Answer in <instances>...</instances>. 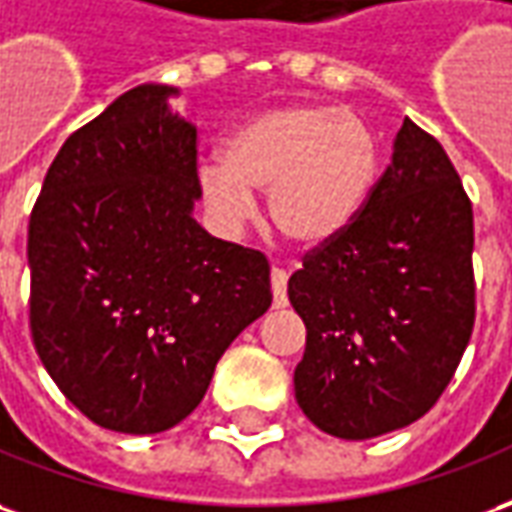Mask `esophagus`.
<instances>
[{"mask_svg": "<svg viewBox=\"0 0 512 512\" xmlns=\"http://www.w3.org/2000/svg\"><path fill=\"white\" fill-rule=\"evenodd\" d=\"M271 296H274V307L288 305V274L282 268H271Z\"/></svg>", "mask_w": 512, "mask_h": 512, "instance_id": "1", "label": "esophagus"}]
</instances>
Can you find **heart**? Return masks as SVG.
Here are the masks:
<instances>
[{
  "label": "heart",
  "mask_w": 512,
  "mask_h": 512,
  "mask_svg": "<svg viewBox=\"0 0 512 512\" xmlns=\"http://www.w3.org/2000/svg\"><path fill=\"white\" fill-rule=\"evenodd\" d=\"M380 177V141L360 113L321 102L263 110L230 132L221 163L199 169V194L221 227L252 213L266 191L271 227L285 241L332 244L363 213Z\"/></svg>",
  "instance_id": "heart-1"
}]
</instances>
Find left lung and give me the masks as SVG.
<instances>
[{"mask_svg": "<svg viewBox=\"0 0 512 512\" xmlns=\"http://www.w3.org/2000/svg\"><path fill=\"white\" fill-rule=\"evenodd\" d=\"M474 213L443 146L405 119L355 224L288 282L307 327L296 402L318 430L366 441L424 416L455 377L477 313Z\"/></svg>", "mask_w": 512, "mask_h": 512, "instance_id": "8db88e82", "label": "left lung"}]
</instances>
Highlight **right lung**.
Here are the masks:
<instances>
[{"label":"right lung","instance_id":"1","mask_svg":"<svg viewBox=\"0 0 512 512\" xmlns=\"http://www.w3.org/2000/svg\"><path fill=\"white\" fill-rule=\"evenodd\" d=\"M138 85L74 130L27 235L35 352L71 405L127 435L171 430L271 305L268 260L207 235L196 127Z\"/></svg>","mask_w":512,"mask_h":512}]
</instances>
